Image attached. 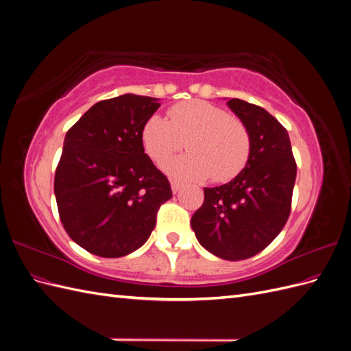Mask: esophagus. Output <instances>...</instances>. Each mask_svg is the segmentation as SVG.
I'll use <instances>...</instances> for the list:
<instances>
[{"mask_svg":"<svg viewBox=\"0 0 351 351\" xmlns=\"http://www.w3.org/2000/svg\"><path fill=\"white\" fill-rule=\"evenodd\" d=\"M183 187V184L180 183V182H177V180H171V190H173V193H177L180 189Z\"/></svg>","mask_w":351,"mask_h":351,"instance_id":"34e87169","label":"esophagus"}]
</instances>
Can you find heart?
I'll return each instance as SVG.
<instances>
[{"label":"heart","instance_id":"obj_1","mask_svg":"<svg viewBox=\"0 0 351 351\" xmlns=\"http://www.w3.org/2000/svg\"><path fill=\"white\" fill-rule=\"evenodd\" d=\"M187 154L169 159L164 169L186 180L226 183L237 177L250 156V134L237 117L217 105L193 99L180 102L168 111V120L152 115L143 125L146 154L161 164L184 146Z\"/></svg>","mask_w":351,"mask_h":351}]
</instances>
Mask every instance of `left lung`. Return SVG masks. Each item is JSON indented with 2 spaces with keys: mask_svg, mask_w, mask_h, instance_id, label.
<instances>
[{
  "mask_svg": "<svg viewBox=\"0 0 351 351\" xmlns=\"http://www.w3.org/2000/svg\"><path fill=\"white\" fill-rule=\"evenodd\" d=\"M227 105L250 134L249 161L231 182L204 189V205L190 224L208 252L243 261L262 252L285 226L297 165L289 133L275 117L237 98Z\"/></svg>",
  "mask_w": 351,
  "mask_h": 351,
  "instance_id": "left-lung-1",
  "label": "left lung"
}]
</instances>
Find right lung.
<instances>
[{"label": "right lung", "mask_w": 351, "mask_h": 351, "mask_svg": "<svg viewBox=\"0 0 351 351\" xmlns=\"http://www.w3.org/2000/svg\"><path fill=\"white\" fill-rule=\"evenodd\" d=\"M159 105L124 93L95 104L66 134L54 178L60 219L92 254L120 258L142 247L159 206L173 197L142 143L143 125Z\"/></svg>", "instance_id": "right-lung-1"}]
</instances>
